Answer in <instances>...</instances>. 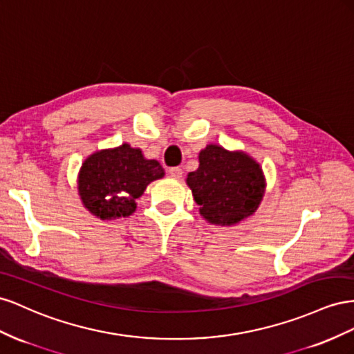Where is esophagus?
Wrapping results in <instances>:
<instances>
[{"mask_svg": "<svg viewBox=\"0 0 354 354\" xmlns=\"http://www.w3.org/2000/svg\"><path fill=\"white\" fill-rule=\"evenodd\" d=\"M183 174H184V171H183V169H180V167H170L169 169V175L171 178H175V179L183 178Z\"/></svg>", "mask_w": 354, "mask_h": 354, "instance_id": "34e87169", "label": "esophagus"}]
</instances>
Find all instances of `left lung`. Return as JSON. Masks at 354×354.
<instances>
[{
  "mask_svg": "<svg viewBox=\"0 0 354 354\" xmlns=\"http://www.w3.org/2000/svg\"><path fill=\"white\" fill-rule=\"evenodd\" d=\"M198 169L189 171L187 185L206 222L233 227L252 216L266 194V176L245 151L209 144L198 153Z\"/></svg>",
  "mask_w": 354,
  "mask_h": 354,
  "instance_id": "left-lung-1",
  "label": "left lung"
}]
</instances>
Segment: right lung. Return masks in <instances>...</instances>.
<instances>
[{
  "mask_svg": "<svg viewBox=\"0 0 354 354\" xmlns=\"http://www.w3.org/2000/svg\"><path fill=\"white\" fill-rule=\"evenodd\" d=\"M165 176L157 160L123 144L90 154L78 171V196L83 206L102 221L130 216L136 200L156 179Z\"/></svg>",
  "mask_w": 354,
  "mask_h": 354,
  "instance_id": "right-lung-1",
  "label": "right lung"
}]
</instances>
